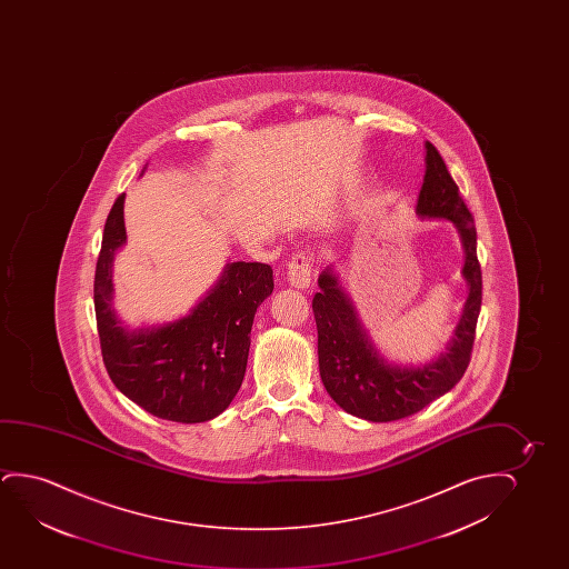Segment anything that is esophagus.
<instances>
[{"instance_id":"esophagus-1","label":"esophagus","mask_w":569,"mask_h":569,"mask_svg":"<svg viewBox=\"0 0 569 569\" xmlns=\"http://www.w3.org/2000/svg\"><path fill=\"white\" fill-rule=\"evenodd\" d=\"M311 258L296 254L288 264V281L297 289H307L311 286Z\"/></svg>"}]
</instances>
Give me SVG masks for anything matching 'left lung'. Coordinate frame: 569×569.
<instances>
[{"instance_id": "1", "label": "left lung", "mask_w": 569, "mask_h": 569, "mask_svg": "<svg viewBox=\"0 0 569 569\" xmlns=\"http://www.w3.org/2000/svg\"><path fill=\"white\" fill-rule=\"evenodd\" d=\"M420 219L449 221L462 250V280L468 296L459 322L441 353L423 363L390 361L366 325L335 264L319 276L320 291L312 297L319 330L320 379L342 410L367 421H392L423 410L460 381L470 361L476 322L482 305V272L476 257V227L436 146L426 141V174L416 202Z\"/></svg>"}]
</instances>
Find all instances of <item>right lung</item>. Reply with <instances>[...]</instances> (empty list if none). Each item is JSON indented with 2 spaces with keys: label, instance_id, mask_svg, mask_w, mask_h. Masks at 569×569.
<instances>
[{
  "label": "right lung",
  "instance_id": "right-lung-1",
  "mask_svg": "<svg viewBox=\"0 0 569 569\" xmlns=\"http://www.w3.org/2000/svg\"><path fill=\"white\" fill-rule=\"evenodd\" d=\"M124 198L107 218L94 270L102 361L117 389L146 412L179 423L213 420L241 389L252 320L272 296V268L227 262L184 317L132 328L114 309L112 280L114 254L126 244Z\"/></svg>",
  "mask_w": 569,
  "mask_h": 569
}]
</instances>
